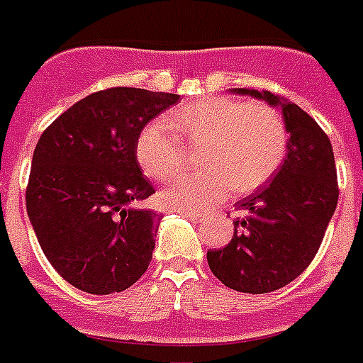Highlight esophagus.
<instances>
[{
	"label": "esophagus",
	"mask_w": 363,
	"mask_h": 363,
	"mask_svg": "<svg viewBox=\"0 0 363 363\" xmlns=\"http://www.w3.org/2000/svg\"><path fill=\"white\" fill-rule=\"evenodd\" d=\"M179 213H181L182 216H186V218H190V220H201V213H198V211L179 209Z\"/></svg>",
	"instance_id": "obj_1"
}]
</instances>
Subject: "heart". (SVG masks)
I'll return each instance as SVG.
<instances>
[{"label":"heart","mask_w":363,"mask_h":363,"mask_svg":"<svg viewBox=\"0 0 363 363\" xmlns=\"http://www.w3.org/2000/svg\"><path fill=\"white\" fill-rule=\"evenodd\" d=\"M175 129L188 143H203L199 164L205 169L181 177L165 194L182 209L211 207L230 188L252 192L275 175L286 156V124L271 105L205 98L173 111L171 124L150 121L139 131L137 162L156 181H173L186 167V148Z\"/></svg>","instance_id":"heart-1"}]
</instances>
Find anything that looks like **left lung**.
I'll return each instance as SVG.
<instances>
[{"mask_svg":"<svg viewBox=\"0 0 363 363\" xmlns=\"http://www.w3.org/2000/svg\"><path fill=\"white\" fill-rule=\"evenodd\" d=\"M281 107L290 133L286 158L273 181L235 203L232 241L207 252L213 275L245 294H267L303 273L320 248L337 207V169L332 143L315 118L275 94L235 88Z\"/></svg>","mask_w":363,"mask_h":363,"instance_id":"8db88e82","label":"left lung"}]
</instances>
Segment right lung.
<instances>
[{"label":"right lung","mask_w":363,"mask_h":363,"mask_svg":"<svg viewBox=\"0 0 363 363\" xmlns=\"http://www.w3.org/2000/svg\"><path fill=\"white\" fill-rule=\"evenodd\" d=\"M181 96L107 88L86 96L39 137L26 209L43 252L62 279L88 294L122 292L141 279L162 215L135 141L143 125Z\"/></svg>","instance_id":"1"}]
</instances>
